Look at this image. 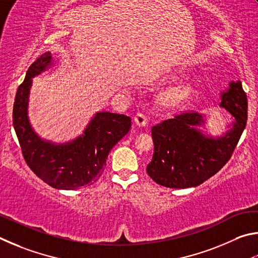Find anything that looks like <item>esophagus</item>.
Here are the masks:
<instances>
[{
  "label": "esophagus",
  "mask_w": 258,
  "mask_h": 258,
  "mask_svg": "<svg viewBox=\"0 0 258 258\" xmlns=\"http://www.w3.org/2000/svg\"><path fill=\"white\" fill-rule=\"evenodd\" d=\"M134 120H135V122H136V124L139 126H145V125H147V122H148L147 116L144 114V113H141V112L137 113V114L135 115Z\"/></svg>",
  "instance_id": "obj_1"
}]
</instances>
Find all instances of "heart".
I'll list each match as a JSON object with an SVG mask.
<instances>
[{
  "label": "heart",
  "mask_w": 258,
  "mask_h": 258,
  "mask_svg": "<svg viewBox=\"0 0 258 258\" xmlns=\"http://www.w3.org/2000/svg\"><path fill=\"white\" fill-rule=\"evenodd\" d=\"M188 94V88L187 87H175L173 89H171L170 92L165 95V99L169 103H177L179 101H181L182 98L186 97V95Z\"/></svg>",
  "instance_id": "1"
}]
</instances>
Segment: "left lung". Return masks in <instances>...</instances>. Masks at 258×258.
<instances>
[{
    "instance_id": "8db88e82",
    "label": "left lung",
    "mask_w": 258,
    "mask_h": 258,
    "mask_svg": "<svg viewBox=\"0 0 258 258\" xmlns=\"http://www.w3.org/2000/svg\"><path fill=\"white\" fill-rule=\"evenodd\" d=\"M220 106L234 117L222 137H206L197 130L205 119L195 111L152 126L154 154L146 170L157 184L178 189L200 186L227 164L247 123V95L241 81L230 84L221 95Z\"/></svg>"
}]
</instances>
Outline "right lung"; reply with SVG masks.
<instances>
[{"mask_svg": "<svg viewBox=\"0 0 258 258\" xmlns=\"http://www.w3.org/2000/svg\"><path fill=\"white\" fill-rule=\"evenodd\" d=\"M51 64L52 55L46 52L29 67L16 94L13 126L22 156L30 170L48 186L74 190L97 181L105 169L108 153L132 128V119L116 113L97 112L84 135L74 142L56 145L40 139L27 115L29 89L31 78Z\"/></svg>", "mask_w": 258, "mask_h": 258, "instance_id": "obj_1", "label": "right lung"}]
</instances>
